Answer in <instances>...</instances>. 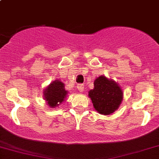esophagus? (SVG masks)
Instances as JSON below:
<instances>
[{"instance_id": "esophagus-1", "label": "esophagus", "mask_w": 159, "mask_h": 159, "mask_svg": "<svg viewBox=\"0 0 159 159\" xmlns=\"http://www.w3.org/2000/svg\"><path fill=\"white\" fill-rule=\"evenodd\" d=\"M77 88H78V90L80 92H82L84 90V85L83 84H78V86H77Z\"/></svg>"}]
</instances>
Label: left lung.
<instances>
[{
    "instance_id": "8db88e82",
    "label": "left lung",
    "mask_w": 159,
    "mask_h": 159,
    "mask_svg": "<svg viewBox=\"0 0 159 159\" xmlns=\"http://www.w3.org/2000/svg\"><path fill=\"white\" fill-rule=\"evenodd\" d=\"M88 95L96 110L102 115L114 112L123 99L121 88L105 76L99 77L94 81L93 90H90Z\"/></svg>"
}]
</instances>
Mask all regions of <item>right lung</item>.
Returning a JSON list of instances; mask_svg holds the SVG:
<instances>
[{"instance_id": "right-lung-1", "label": "right lung", "mask_w": 159, "mask_h": 159, "mask_svg": "<svg viewBox=\"0 0 159 159\" xmlns=\"http://www.w3.org/2000/svg\"><path fill=\"white\" fill-rule=\"evenodd\" d=\"M67 91L63 83L57 80L50 84L44 90V99L50 107H55L63 102Z\"/></svg>"}]
</instances>
